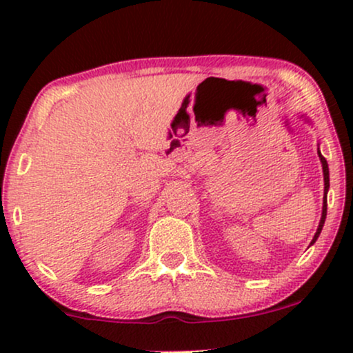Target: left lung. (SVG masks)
I'll return each mask as SVG.
<instances>
[{
  "mask_svg": "<svg viewBox=\"0 0 353 353\" xmlns=\"http://www.w3.org/2000/svg\"><path fill=\"white\" fill-rule=\"evenodd\" d=\"M319 157H320V163H322V169H323V208H322V217H320V222H319V228H317V232H315L314 239H312L310 245L315 244V241H317V237L320 236V232H322V228H323V222H325V217H327V192H329V188H330V179H329V164H327L325 157L322 156L319 151Z\"/></svg>",
  "mask_w": 353,
  "mask_h": 353,
  "instance_id": "1",
  "label": "left lung"
}]
</instances>
